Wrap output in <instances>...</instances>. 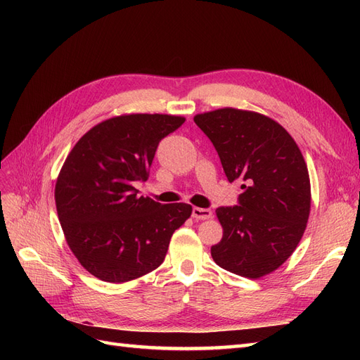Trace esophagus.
Here are the masks:
<instances>
[{"mask_svg":"<svg viewBox=\"0 0 360 360\" xmlns=\"http://www.w3.org/2000/svg\"><path fill=\"white\" fill-rule=\"evenodd\" d=\"M192 217L197 221H204L212 217V210L210 209H200V207H193L192 209Z\"/></svg>","mask_w":360,"mask_h":360,"instance_id":"esophagus-1","label":"esophagus"}]
</instances>
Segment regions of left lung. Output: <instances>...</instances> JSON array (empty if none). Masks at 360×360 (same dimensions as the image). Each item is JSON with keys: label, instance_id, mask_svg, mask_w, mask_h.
Returning <instances> with one entry per match:
<instances>
[{"label": "left lung", "instance_id": "obj_1", "mask_svg": "<svg viewBox=\"0 0 360 360\" xmlns=\"http://www.w3.org/2000/svg\"><path fill=\"white\" fill-rule=\"evenodd\" d=\"M193 122L212 141L228 181L242 183L237 205L216 210L224 236L212 246L214 263L249 279L264 276L294 252L307 228V163L287 130L266 115L224 108Z\"/></svg>", "mask_w": 360, "mask_h": 360}]
</instances>
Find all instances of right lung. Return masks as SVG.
I'll use <instances>...</instances> for the list:
<instances>
[{
    "mask_svg": "<svg viewBox=\"0 0 360 360\" xmlns=\"http://www.w3.org/2000/svg\"><path fill=\"white\" fill-rule=\"evenodd\" d=\"M183 117L130 114L102 122L72 148L56 184L69 248L91 275L122 284L158 269L172 233L192 213L184 202L139 197L160 141Z\"/></svg>",
    "mask_w": 360,
    "mask_h": 360,
    "instance_id": "right-lung-1",
    "label": "right lung"
}]
</instances>
